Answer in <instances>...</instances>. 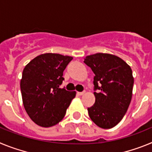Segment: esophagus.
Wrapping results in <instances>:
<instances>
[{"label": "esophagus", "mask_w": 152, "mask_h": 152, "mask_svg": "<svg viewBox=\"0 0 152 152\" xmlns=\"http://www.w3.org/2000/svg\"><path fill=\"white\" fill-rule=\"evenodd\" d=\"M84 91H82V92H77V94L79 95V96H81V95H83L84 94Z\"/></svg>", "instance_id": "34e87169"}]
</instances>
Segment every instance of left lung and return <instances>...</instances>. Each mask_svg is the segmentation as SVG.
<instances>
[{
	"mask_svg": "<svg viewBox=\"0 0 152 152\" xmlns=\"http://www.w3.org/2000/svg\"><path fill=\"white\" fill-rule=\"evenodd\" d=\"M84 62L94 73L95 103L88 108L90 118L102 129H111L121 121L132 100L134 78L126 61L113 55L96 53Z\"/></svg>",
	"mask_w": 152,
	"mask_h": 152,
	"instance_id": "obj_1",
	"label": "left lung"
}]
</instances>
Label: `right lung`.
I'll return each instance as SVG.
<instances>
[{
    "instance_id": "right-lung-1",
    "label": "right lung",
    "mask_w": 152,
    "mask_h": 152,
    "mask_svg": "<svg viewBox=\"0 0 152 152\" xmlns=\"http://www.w3.org/2000/svg\"><path fill=\"white\" fill-rule=\"evenodd\" d=\"M73 58L56 53L37 56L23 71V103L30 119L42 127H51L64 118L75 91L60 88L63 72Z\"/></svg>"
}]
</instances>
